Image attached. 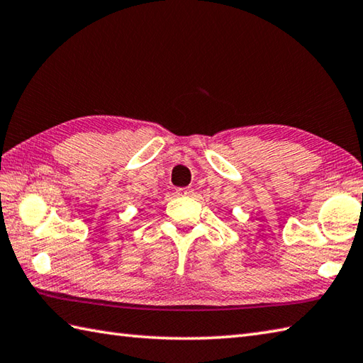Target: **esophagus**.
Segmentation results:
<instances>
[{"mask_svg": "<svg viewBox=\"0 0 363 363\" xmlns=\"http://www.w3.org/2000/svg\"><path fill=\"white\" fill-rule=\"evenodd\" d=\"M194 194V189L191 187H184V189H177V195H182V196H189Z\"/></svg>", "mask_w": 363, "mask_h": 363, "instance_id": "esophagus-1", "label": "esophagus"}]
</instances>
